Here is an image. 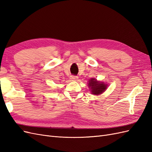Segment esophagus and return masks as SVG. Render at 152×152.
<instances>
[{"label": "esophagus", "instance_id": "34e87169", "mask_svg": "<svg viewBox=\"0 0 152 152\" xmlns=\"http://www.w3.org/2000/svg\"><path fill=\"white\" fill-rule=\"evenodd\" d=\"M78 77L77 76H75V75H72L71 77H70V79L71 80H77V79H78Z\"/></svg>", "mask_w": 152, "mask_h": 152}]
</instances>
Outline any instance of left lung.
Listing matches in <instances>:
<instances>
[{
	"label": "left lung",
	"instance_id": "1",
	"mask_svg": "<svg viewBox=\"0 0 152 152\" xmlns=\"http://www.w3.org/2000/svg\"><path fill=\"white\" fill-rule=\"evenodd\" d=\"M89 86L91 87L92 93L94 94H100L107 89V85L103 82H98L95 79H91Z\"/></svg>",
	"mask_w": 152,
	"mask_h": 152
}]
</instances>
